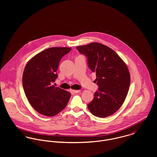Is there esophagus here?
<instances>
[{
	"mask_svg": "<svg viewBox=\"0 0 157 157\" xmlns=\"http://www.w3.org/2000/svg\"><path fill=\"white\" fill-rule=\"evenodd\" d=\"M71 91H72L73 93H74V94H77V93H78V92H80V90H72Z\"/></svg>",
	"mask_w": 157,
	"mask_h": 157,
	"instance_id": "esophagus-1",
	"label": "esophagus"
}]
</instances>
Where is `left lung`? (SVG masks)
Here are the masks:
<instances>
[{
  "label": "left lung",
  "mask_w": 157,
  "mask_h": 157,
  "mask_svg": "<svg viewBox=\"0 0 157 157\" xmlns=\"http://www.w3.org/2000/svg\"><path fill=\"white\" fill-rule=\"evenodd\" d=\"M88 59L90 69L96 73L98 90L88 105L94 116L105 118L121 106L127 96L131 82L126 63L111 48L99 43L76 47Z\"/></svg>",
  "instance_id": "8db88e82"
}]
</instances>
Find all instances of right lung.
Returning <instances> with one entry per match:
<instances>
[{
  "instance_id": "1",
  "label": "right lung",
  "mask_w": 157,
  "mask_h": 157,
  "mask_svg": "<svg viewBox=\"0 0 157 157\" xmlns=\"http://www.w3.org/2000/svg\"><path fill=\"white\" fill-rule=\"evenodd\" d=\"M71 48L54 47L33 57L26 65L22 77L23 88L29 103L37 112L52 117L67 105L71 93L52 83L57 78L60 61Z\"/></svg>"
}]
</instances>
